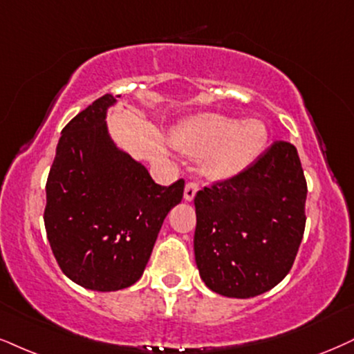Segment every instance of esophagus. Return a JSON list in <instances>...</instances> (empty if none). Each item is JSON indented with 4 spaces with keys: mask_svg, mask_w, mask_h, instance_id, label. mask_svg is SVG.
Returning a JSON list of instances; mask_svg holds the SVG:
<instances>
[{
    "mask_svg": "<svg viewBox=\"0 0 354 354\" xmlns=\"http://www.w3.org/2000/svg\"><path fill=\"white\" fill-rule=\"evenodd\" d=\"M198 192V184H195V182H189V184L185 185V190H184V198L187 202H192L195 197V194Z\"/></svg>",
    "mask_w": 354,
    "mask_h": 354,
    "instance_id": "esophagus-1",
    "label": "esophagus"
}]
</instances>
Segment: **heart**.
Segmentation results:
<instances>
[{"instance_id": "b5f03b06", "label": "heart", "mask_w": 354, "mask_h": 354, "mask_svg": "<svg viewBox=\"0 0 354 354\" xmlns=\"http://www.w3.org/2000/svg\"><path fill=\"white\" fill-rule=\"evenodd\" d=\"M268 142V128L259 120H238L223 115H198L172 134L178 151L205 156L213 177H231L251 165Z\"/></svg>"}]
</instances>
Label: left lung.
I'll use <instances>...</instances> for the list:
<instances>
[{
	"instance_id": "left-lung-1",
	"label": "left lung",
	"mask_w": 354,
	"mask_h": 354,
	"mask_svg": "<svg viewBox=\"0 0 354 354\" xmlns=\"http://www.w3.org/2000/svg\"><path fill=\"white\" fill-rule=\"evenodd\" d=\"M297 149L276 141L256 162L195 195V263L208 289L250 299L289 274L305 230Z\"/></svg>"
}]
</instances>
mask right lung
Masks as SVG:
<instances>
[{
  "label": "right lung",
  "mask_w": 354,
  "mask_h": 354,
  "mask_svg": "<svg viewBox=\"0 0 354 354\" xmlns=\"http://www.w3.org/2000/svg\"><path fill=\"white\" fill-rule=\"evenodd\" d=\"M111 95L95 100L62 129L46 184L47 239L62 272L90 290L111 292L142 276L164 218L185 182L156 184L108 134Z\"/></svg>",
  "instance_id": "obj_1"
}]
</instances>
